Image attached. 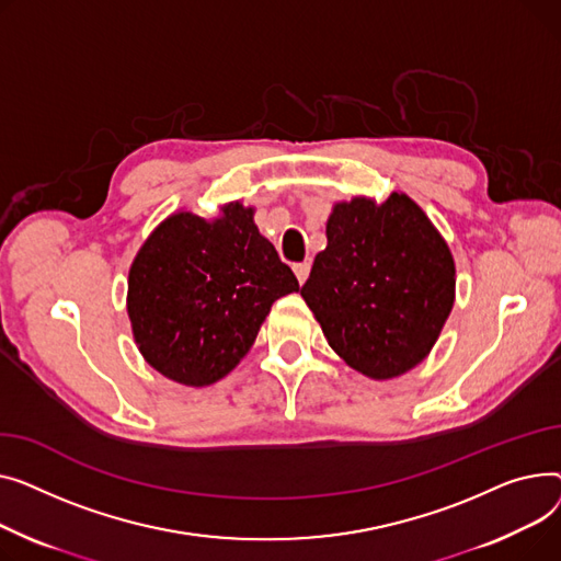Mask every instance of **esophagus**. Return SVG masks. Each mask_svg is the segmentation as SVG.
<instances>
[{"label": "esophagus", "mask_w": 561, "mask_h": 561, "mask_svg": "<svg viewBox=\"0 0 561 561\" xmlns=\"http://www.w3.org/2000/svg\"><path fill=\"white\" fill-rule=\"evenodd\" d=\"M294 274H296V278H299V283H306V278L310 276V260L296 262V265H294Z\"/></svg>", "instance_id": "obj_1"}]
</instances>
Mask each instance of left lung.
Listing matches in <instances>:
<instances>
[{"mask_svg": "<svg viewBox=\"0 0 561 561\" xmlns=\"http://www.w3.org/2000/svg\"><path fill=\"white\" fill-rule=\"evenodd\" d=\"M301 287L331 348L376 380L416 367L455 299L453 255L405 194L337 204Z\"/></svg>", "mask_w": 561, "mask_h": 561, "instance_id": "obj_1", "label": "left lung"}]
</instances>
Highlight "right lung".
I'll return each instance as SVG.
<instances>
[{
  "mask_svg": "<svg viewBox=\"0 0 561 561\" xmlns=\"http://www.w3.org/2000/svg\"><path fill=\"white\" fill-rule=\"evenodd\" d=\"M296 289L253 210L230 204L215 221L179 213L153 230L128 272V317L156 371L204 387L238 365L272 304Z\"/></svg>",
  "mask_w": 561,
  "mask_h": 561,
  "instance_id": "obj_1",
  "label": "right lung"
}]
</instances>
